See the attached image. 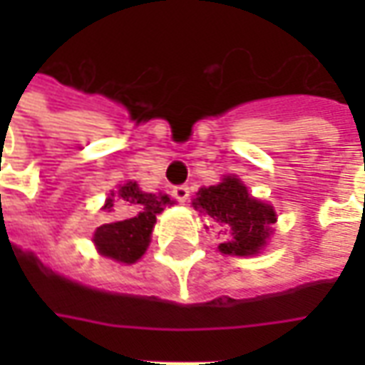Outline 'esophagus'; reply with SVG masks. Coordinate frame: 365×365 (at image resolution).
<instances>
[{
  "label": "esophagus",
  "mask_w": 365,
  "mask_h": 365,
  "mask_svg": "<svg viewBox=\"0 0 365 365\" xmlns=\"http://www.w3.org/2000/svg\"><path fill=\"white\" fill-rule=\"evenodd\" d=\"M172 195H174L180 203H185L187 197H190V187H187V185H175L174 190H172Z\"/></svg>",
  "instance_id": "esophagus-1"
}]
</instances>
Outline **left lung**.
<instances>
[{
	"label": "left lung",
	"instance_id": "8db88e82",
	"mask_svg": "<svg viewBox=\"0 0 365 365\" xmlns=\"http://www.w3.org/2000/svg\"><path fill=\"white\" fill-rule=\"evenodd\" d=\"M193 207L203 217L230 230L232 240L219 245L222 254L250 256L258 254L269 237V225L275 222L274 209L248 195L245 183L237 178H225L211 187H201Z\"/></svg>",
	"mask_w": 365,
	"mask_h": 365
}]
</instances>
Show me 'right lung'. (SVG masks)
Returning a JSON list of instances; mask_svg holds the SVG:
<instances>
[{
  "mask_svg": "<svg viewBox=\"0 0 365 365\" xmlns=\"http://www.w3.org/2000/svg\"><path fill=\"white\" fill-rule=\"evenodd\" d=\"M111 195L105 207L111 209L113 203H119V217L117 221L101 225L93 235V242L107 258L133 264L148 248L156 215L164 211L170 197L144 193L135 182L120 185Z\"/></svg>",
  "mask_w": 365,
  "mask_h": 365,
  "instance_id": "right-lung-1",
  "label": "right lung"
}]
</instances>
